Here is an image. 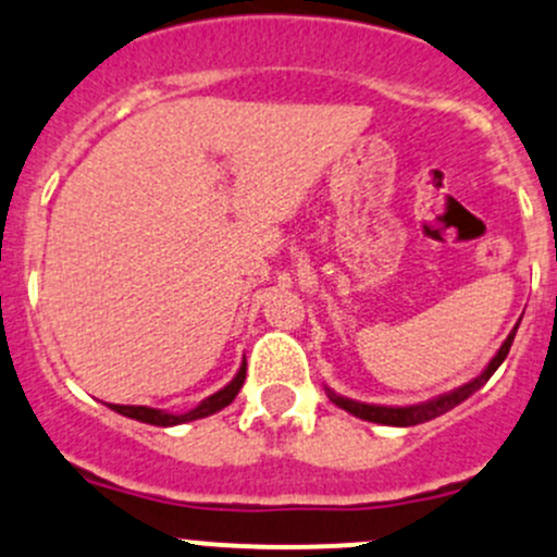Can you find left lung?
Listing matches in <instances>:
<instances>
[{
    "instance_id": "obj_1",
    "label": "left lung",
    "mask_w": 557,
    "mask_h": 557,
    "mask_svg": "<svg viewBox=\"0 0 557 557\" xmlns=\"http://www.w3.org/2000/svg\"><path fill=\"white\" fill-rule=\"evenodd\" d=\"M520 325V323H518ZM518 325L512 329V334L504 339V345L498 347L496 356L491 358V363H487L485 369H482V374H476L474 380H469L466 385L460 387H453V391L442 393V396H434L429 398V401H420V404H409V407H385V404H363V401H352V398H345L339 396V393H334L331 387H325V393H329L331 401L336 404V407H342L345 412L356 414V418L361 420H369V423H383V425H401V429H407V425H418V423H425V420H434L440 418V414L450 412V409L458 407V404H463L466 398L471 396V393L480 391L482 385L487 383V380L493 377V372H496L498 367L504 363V358H507L509 347H512L515 342V334H518Z\"/></svg>"
}]
</instances>
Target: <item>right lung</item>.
I'll list each match as a JSON object with an SVG mask.
<instances>
[{
	"mask_svg": "<svg viewBox=\"0 0 557 557\" xmlns=\"http://www.w3.org/2000/svg\"><path fill=\"white\" fill-rule=\"evenodd\" d=\"M245 374H247V363L243 361V367H239V372L234 374L232 383H228L226 387H221L218 393H212V396H207L199 407L188 409V412H183V414H174V412H166V409H153V407H123V404H110V409H115V412L123 414V418L139 420V423H148V425H164V429L166 425L190 423V420L207 418V414H215V412H221L223 407H228V404L237 398L239 387H243V383H245Z\"/></svg>",
	"mask_w": 557,
	"mask_h": 557,
	"instance_id": "right-lung-1",
	"label": "right lung"
}]
</instances>
